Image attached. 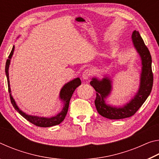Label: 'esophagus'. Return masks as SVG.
<instances>
[{"label":"esophagus","instance_id":"1","mask_svg":"<svg viewBox=\"0 0 159 159\" xmlns=\"http://www.w3.org/2000/svg\"><path fill=\"white\" fill-rule=\"evenodd\" d=\"M92 74V71L90 69H86L83 71V73L82 74V78L83 80H87L88 79H89L90 76Z\"/></svg>","mask_w":159,"mask_h":159}]
</instances>
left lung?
I'll use <instances>...</instances> for the list:
<instances>
[{
    "label": "left lung",
    "instance_id": "1",
    "mask_svg": "<svg viewBox=\"0 0 159 159\" xmlns=\"http://www.w3.org/2000/svg\"><path fill=\"white\" fill-rule=\"evenodd\" d=\"M132 41L140 57L142 69L139 89L130 101L123 106H112L108 104L106 99L111 93L112 80L111 78L104 75L102 79L93 77L90 81V85L96 91L95 104L97 111L102 116L109 119H122L132 116L146 101L152 89V56L139 31H133L132 34Z\"/></svg>",
    "mask_w": 159,
    "mask_h": 159
}]
</instances>
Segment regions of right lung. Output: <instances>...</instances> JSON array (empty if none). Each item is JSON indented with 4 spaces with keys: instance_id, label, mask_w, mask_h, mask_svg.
<instances>
[{
    "instance_id": "obj_1",
    "label": "right lung",
    "mask_w": 159,
    "mask_h": 159,
    "mask_svg": "<svg viewBox=\"0 0 159 159\" xmlns=\"http://www.w3.org/2000/svg\"><path fill=\"white\" fill-rule=\"evenodd\" d=\"M14 50L15 46H13L11 52H10L8 57V59H7L6 61V64H5V74H6L7 80V85H8V91L10 93V100H11V103L13 107H14L16 111H17L21 116H22L24 118H26V119L29 120V122L33 123V124L36 126H39V127L43 128H48L59 125L60 123L63 121L64 119L66 117L67 111H68L69 102L70 99L71 98V96L73 95L74 90L76 89V88L79 87V86L81 84L80 79L79 78H76V79L71 80V81L66 83V84H64L63 87L61 88L60 92V99L63 103V108L61 109V111L60 113H58L57 115H55V116L48 118L26 114L25 112L21 111V110L19 108L17 104H16V102L15 101L14 98H13L12 96L11 89H10L9 80V66L10 64V61H11V59L13 55V53H14Z\"/></svg>"
}]
</instances>
